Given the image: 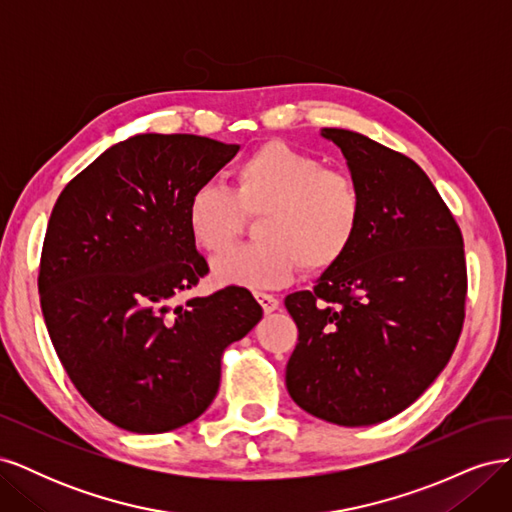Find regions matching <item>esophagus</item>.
<instances>
[{
  "mask_svg": "<svg viewBox=\"0 0 512 512\" xmlns=\"http://www.w3.org/2000/svg\"><path fill=\"white\" fill-rule=\"evenodd\" d=\"M254 297H256V301L260 303L262 312H265V314H271V312H275L277 307H280V301H277V299L273 297V294H267V292H256Z\"/></svg>",
  "mask_w": 512,
  "mask_h": 512,
  "instance_id": "obj_1",
  "label": "esophagus"
}]
</instances>
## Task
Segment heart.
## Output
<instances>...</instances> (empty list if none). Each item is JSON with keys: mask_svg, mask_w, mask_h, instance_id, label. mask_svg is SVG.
<instances>
[{"mask_svg": "<svg viewBox=\"0 0 512 512\" xmlns=\"http://www.w3.org/2000/svg\"><path fill=\"white\" fill-rule=\"evenodd\" d=\"M254 215L256 241L213 262V280L222 286L277 288L299 265L307 273L329 271L359 235L363 194L344 170L269 141L235 166L230 190L198 185L185 203L190 237L207 254L226 252Z\"/></svg>", "mask_w": 512, "mask_h": 512, "instance_id": "heart-1", "label": "heart"}]
</instances>
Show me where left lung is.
<instances>
[{"label":"left lung","mask_w":512,"mask_h":512,"mask_svg":"<svg viewBox=\"0 0 512 512\" xmlns=\"http://www.w3.org/2000/svg\"><path fill=\"white\" fill-rule=\"evenodd\" d=\"M322 136L359 183L363 222L314 290L284 301L299 329L286 386L322 421L376 425L414 404L451 359L466 318L463 237L414 160L359 132Z\"/></svg>","instance_id":"1"}]
</instances>
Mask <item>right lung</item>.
Segmentation results:
<instances>
[{"label": "right lung", "instance_id": "obj_1", "mask_svg": "<svg viewBox=\"0 0 512 512\" xmlns=\"http://www.w3.org/2000/svg\"><path fill=\"white\" fill-rule=\"evenodd\" d=\"M237 151L207 136L136 134L76 175L53 207L42 316L76 391L121 429L192 423L218 395L224 350L262 318L239 286L179 303L209 273L185 203Z\"/></svg>", "mask_w": 512, "mask_h": 512}]
</instances>
